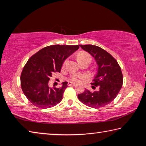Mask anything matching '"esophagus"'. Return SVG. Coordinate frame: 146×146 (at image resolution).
Returning a JSON list of instances; mask_svg holds the SVG:
<instances>
[{
  "label": "esophagus",
  "mask_w": 146,
  "mask_h": 146,
  "mask_svg": "<svg viewBox=\"0 0 146 146\" xmlns=\"http://www.w3.org/2000/svg\"><path fill=\"white\" fill-rule=\"evenodd\" d=\"M76 84L75 83H74V82H69L68 84V85L69 86H75Z\"/></svg>",
  "instance_id": "1"
}]
</instances>
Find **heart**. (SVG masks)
Listing matches in <instances>:
<instances>
[{"label":"heart","mask_w":146,"mask_h":146,"mask_svg":"<svg viewBox=\"0 0 146 146\" xmlns=\"http://www.w3.org/2000/svg\"><path fill=\"white\" fill-rule=\"evenodd\" d=\"M85 58H90V56L86 53H80L78 56V60H82V59H85ZM84 78H85V75H74L73 77L71 78V80L74 81V82H78L80 79H82Z\"/></svg>","instance_id":"heart-1"}]
</instances>
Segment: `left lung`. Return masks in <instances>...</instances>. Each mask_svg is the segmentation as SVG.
I'll list each match as a JSON object with an SVG mask.
<instances>
[{
  "instance_id": "8db88e82",
  "label": "left lung",
  "mask_w": 146,
  "mask_h": 146,
  "mask_svg": "<svg viewBox=\"0 0 146 146\" xmlns=\"http://www.w3.org/2000/svg\"><path fill=\"white\" fill-rule=\"evenodd\" d=\"M80 46L97 63V74L91 84L93 89L98 87L99 90L92 93L85 89L78 95V100L89 107L100 108L111 102L119 93L123 84L122 71L117 61L104 49L91 44Z\"/></svg>"
}]
</instances>
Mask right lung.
<instances>
[{"mask_svg":"<svg viewBox=\"0 0 146 146\" xmlns=\"http://www.w3.org/2000/svg\"><path fill=\"white\" fill-rule=\"evenodd\" d=\"M78 48V45L49 46L29 59L22 71L21 84L24 94L32 104L46 109L60 102L68 82H63L59 88H51L49 80L54 73H60L64 62Z\"/></svg>","mask_w":146,"mask_h":146,"instance_id":"right-lung-1","label":"right lung"}]
</instances>
